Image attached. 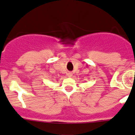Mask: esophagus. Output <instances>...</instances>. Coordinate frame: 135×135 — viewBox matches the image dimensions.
<instances>
[{
	"label": "esophagus",
	"instance_id": "1",
	"mask_svg": "<svg viewBox=\"0 0 135 135\" xmlns=\"http://www.w3.org/2000/svg\"><path fill=\"white\" fill-rule=\"evenodd\" d=\"M68 76H69V77H72V74L71 72H69V73H68Z\"/></svg>",
	"mask_w": 135,
	"mask_h": 135
}]
</instances>
